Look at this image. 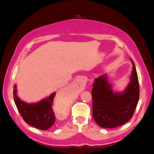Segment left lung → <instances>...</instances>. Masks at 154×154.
Segmentation results:
<instances>
[{"mask_svg": "<svg viewBox=\"0 0 154 154\" xmlns=\"http://www.w3.org/2000/svg\"><path fill=\"white\" fill-rule=\"evenodd\" d=\"M130 83L122 92H114L107 75L96 78L92 90V116L98 126L111 128L126 123L134 113L139 99V85L134 62Z\"/></svg>", "mask_w": 154, "mask_h": 154, "instance_id": "8db88e82", "label": "left lung"}]
</instances>
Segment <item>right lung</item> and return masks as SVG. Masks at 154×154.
I'll use <instances>...</instances> for the list:
<instances>
[{"mask_svg":"<svg viewBox=\"0 0 154 154\" xmlns=\"http://www.w3.org/2000/svg\"><path fill=\"white\" fill-rule=\"evenodd\" d=\"M14 98L17 108L24 120L36 128L47 130L55 122V115L52 106L56 92L39 102L30 103L21 100L17 95L16 85H14Z\"/></svg>","mask_w":154,"mask_h":154,"instance_id":"1","label":"right lung"}]
</instances>
